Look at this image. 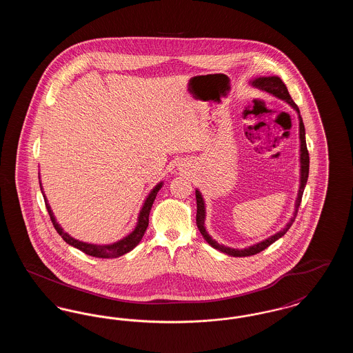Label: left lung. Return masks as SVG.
<instances>
[{
  "label": "left lung",
  "instance_id": "left-lung-1",
  "mask_svg": "<svg viewBox=\"0 0 353 353\" xmlns=\"http://www.w3.org/2000/svg\"><path fill=\"white\" fill-rule=\"evenodd\" d=\"M250 84L271 94L272 97L278 98V99H282V101H287L296 112H298V117H299V140H301V185H299V190H298V197H296V201H295V210H294V216L291 217V219L288 221V223L285 225V228L275 233L274 235H271L269 238L252 245L249 248H245V249H233V248H229V246H225V245H219V242L216 239H213L210 235L208 234L206 229H205V216H206V210H205V201L202 199L201 192L199 189H196V200H197V216H196V221H197V228L200 230L203 239L214 249H217L219 252H225L230 256H249V255H254L256 252H261L265 249H268L270 245H272L275 241H278L279 238H282L283 235L287 233V230L291 228V225L294 223L295 217L298 214V210H299V206H301V202H302L303 192H304V188L307 184V179H308V170H310V156H308V151H307V144H305V130H304V124H303L302 117H301V111L298 108V105L295 104V101L291 99L290 94H288V90L285 87V84L282 82V79L279 77H258L255 79L250 81Z\"/></svg>",
  "mask_w": 353,
  "mask_h": 353
}]
</instances>
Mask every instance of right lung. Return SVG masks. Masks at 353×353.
<instances>
[{"label":"right lung","mask_w":353,"mask_h":353,"mask_svg":"<svg viewBox=\"0 0 353 353\" xmlns=\"http://www.w3.org/2000/svg\"><path fill=\"white\" fill-rule=\"evenodd\" d=\"M39 186H41V192L43 194V199H45V203H46V209L49 212V216H50L51 222L55 228V230L58 232V234L61 235L63 238V241H66V243L77 248L78 250L83 252L87 255H91V256H95V258H118L127 252L134 250V248L139 245V242L141 241L143 235L145 233L147 228H148V222H150V212H151L152 203L154 201L156 196H157V192L163 188V181L156 185L151 190V193L148 194V197L145 199V201L143 203V208L139 213V217H137V223H136V228L134 229L132 233L124 236L123 239H120L115 243H111V245H94V243H87V242H82V241H78L75 238H72L71 235L63 232V229L61 228V225L57 222V219L54 217V213L51 210L50 205L48 202V199L45 196V192H43V188L41 185L39 181Z\"/></svg>","instance_id":"1"}]
</instances>
